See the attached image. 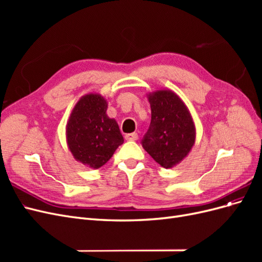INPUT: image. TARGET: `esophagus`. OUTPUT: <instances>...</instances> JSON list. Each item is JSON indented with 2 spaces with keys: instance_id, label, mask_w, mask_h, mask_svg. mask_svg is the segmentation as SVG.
I'll use <instances>...</instances> for the list:
<instances>
[{
  "instance_id": "34e87169",
  "label": "esophagus",
  "mask_w": 262,
  "mask_h": 262,
  "mask_svg": "<svg viewBox=\"0 0 262 262\" xmlns=\"http://www.w3.org/2000/svg\"><path fill=\"white\" fill-rule=\"evenodd\" d=\"M124 139L126 141H137L138 140V134L137 133H128L124 136Z\"/></svg>"
}]
</instances>
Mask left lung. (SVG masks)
<instances>
[{
    "label": "left lung",
    "instance_id": "obj_1",
    "mask_svg": "<svg viewBox=\"0 0 262 262\" xmlns=\"http://www.w3.org/2000/svg\"><path fill=\"white\" fill-rule=\"evenodd\" d=\"M152 119L142 146L164 168H172L190 153L195 125L188 107L176 93L157 90L147 94Z\"/></svg>",
    "mask_w": 262,
    "mask_h": 262
}]
</instances>
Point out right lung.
Instances as JSON below:
<instances>
[{"instance_id": "right-lung-1", "label": "right lung", "mask_w": 262, "mask_h": 262, "mask_svg": "<svg viewBox=\"0 0 262 262\" xmlns=\"http://www.w3.org/2000/svg\"><path fill=\"white\" fill-rule=\"evenodd\" d=\"M108 101L101 95L82 96L72 109L67 123V144L77 162L97 169L105 165L123 137L115 119L106 114Z\"/></svg>"}]
</instances>
